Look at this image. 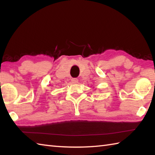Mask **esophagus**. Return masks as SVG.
Instances as JSON below:
<instances>
[{"instance_id":"esophagus-1","label":"esophagus","mask_w":155,"mask_h":155,"mask_svg":"<svg viewBox=\"0 0 155 155\" xmlns=\"http://www.w3.org/2000/svg\"><path fill=\"white\" fill-rule=\"evenodd\" d=\"M71 81H72V83H78V79H77V78H72V79H71Z\"/></svg>"}]
</instances>
